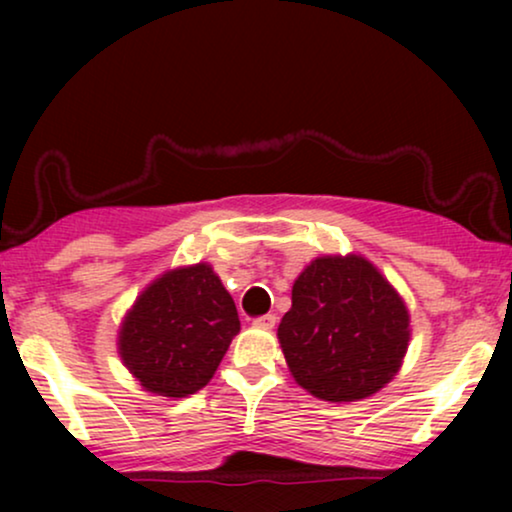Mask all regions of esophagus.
<instances>
[{
	"instance_id": "34e87169",
	"label": "esophagus",
	"mask_w": 512,
	"mask_h": 512,
	"mask_svg": "<svg viewBox=\"0 0 512 512\" xmlns=\"http://www.w3.org/2000/svg\"><path fill=\"white\" fill-rule=\"evenodd\" d=\"M275 324H277L275 314H263V317L254 319V326H256V328H265V331H270V328L275 326Z\"/></svg>"
}]
</instances>
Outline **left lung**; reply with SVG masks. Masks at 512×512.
<instances>
[{"label": "left lung", "instance_id": "8db88e82", "mask_svg": "<svg viewBox=\"0 0 512 512\" xmlns=\"http://www.w3.org/2000/svg\"><path fill=\"white\" fill-rule=\"evenodd\" d=\"M410 335L401 293L361 254L307 263L277 328L293 380L331 403L363 401L387 387L403 366Z\"/></svg>", "mask_w": 512, "mask_h": 512}]
</instances>
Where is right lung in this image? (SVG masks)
Wrapping results in <instances>:
<instances>
[{"mask_svg":"<svg viewBox=\"0 0 512 512\" xmlns=\"http://www.w3.org/2000/svg\"><path fill=\"white\" fill-rule=\"evenodd\" d=\"M240 333L233 298L209 263L163 272L118 326V356L144 391L186 398L212 380Z\"/></svg>","mask_w":512,"mask_h":512,"instance_id":"add662e5","label":"right lung"}]
</instances>
